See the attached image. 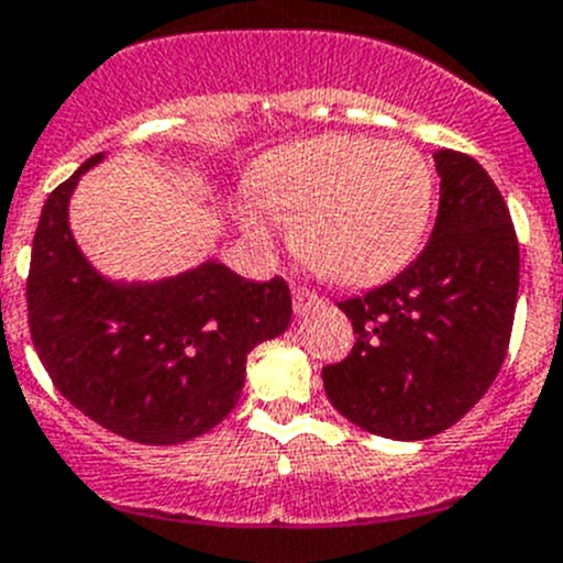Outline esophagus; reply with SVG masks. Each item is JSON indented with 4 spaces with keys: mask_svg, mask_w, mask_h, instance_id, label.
Here are the masks:
<instances>
[{
    "mask_svg": "<svg viewBox=\"0 0 563 563\" xmlns=\"http://www.w3.org/2000/svg\"><path fill=\"white\" fill-rule=\"evenodd\" d=\"M318 303H323V298L318 296L316 290H307V287H301V285H292V307H296L298 316H301V312H309V309L318 307Z\"/></svg>",
    "mask_w": 563,
    "mask_h": 563,
    "instance_id": "obj_1",
    "label": "esophagus"
}]
</instances>
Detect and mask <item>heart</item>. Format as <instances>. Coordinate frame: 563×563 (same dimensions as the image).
<instances>
[{"instance_id":"1","label":"heart","mask_w":563,"mask_h":563,"mask_svg":"<svg viewBox=\"0 0 563 563\" xmlns=\"http://www.w3.org/2000/svg\"><path fill=\"white\" fill-rule=\"evenodd\" d=\"M262 203L296 223L298 254L338 285L363 287L394 276L424 242L435 206V173L412 144L371 136L307 139L262 162ZM260 245H273L276 220L256 203L240 211Z\"/></svg>"}]
</instances>
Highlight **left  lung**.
Segmentation results:
<instances>
[{"instance_id": "8db88e82", "label": "left lung", "mask_w": 563, "mask_h": 563, "mask_svg": "<svg viewBox=\"0 0 563 563\" xmlns=\"http://www.w3.org/2000/svg\"><path fill=\"white\" fill-rule=\"evenodd\" d=\"M441 203L430 242L388 285L338 307L357 332L327 365L329 401L363 430L421 441L486 396L508 354L519 292V240L486 169L438 151Z\"/></svg>"}]
</instances>
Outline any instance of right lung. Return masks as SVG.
<instances>
[{"label": "right lung", "mask_w": 563, "mask_h": 563, "mask_svg": "<svg viewBox=\"0 0 563 563\" xmlns=\"http://www.w3.org/2000/svg\"><path fill=\"white\" fill-rule=\"evenodd\" d=\"M100 158L82 162L41 211L27 273L30 338L82 416L128 441L169 446L229 416L247 352L290 323V287L282 276L247 282L218 262L156 285L102 278L66 220L77 178Z\"/></svg>", "instance_id": "add662e5"}]
</instances>
